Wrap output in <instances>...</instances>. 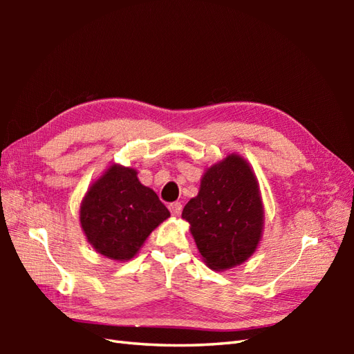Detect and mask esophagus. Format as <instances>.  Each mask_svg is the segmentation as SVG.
<instances>
[{"label":"esophagus","instance_id":"obj_1","mask_svg":"<svg viewBox=\"0 0 354 354\" xmlns=\"http://www.w3.org/2000/svg\"><path fill=\"white\" fill-rule=\"evenodd\" d=\"M169 209H170V213H171V216H175V217H178L179 214H181V209H183V205L179 204V202H173V204H170L169 205Z\"/></svg>","mask_w":354,"mask_h":354}]
</instances>
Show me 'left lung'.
Segmentation results:
<instances>
[{"mask_svg":"<svg viewBox=\"0 0 354 354\" xmlns=\"http://www.w3.org/2000/svg\"><path fill=\"white\" fill-rule=\"evenodd\" d=\"M183 219L205 265L227 270L242 265L259 248L265 227L257 176L243 156L230 153L205 170L198 196L183 209Z\"/></svg>","mask_w":354,"mask_h":354,"instance_id":"8db88e82","label":"left lung"}]
</instances>
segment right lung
<instances>
[{
  "label": "right lung",
  "instance_id": "right-lung-1",
  "mask_svg": "<svg viewBox=\"0 0 354 354\" xmlns=\"http://www.w3.org/2000/svg\"><path fill=\"white\" fill-rule=\"evenodd\" d=\"M137 175V169L111 164L82 199V231L95 252L109 260L133 259L150 232L170 217L156 193Z\"/></svg>",
  "mask_w": 354,
  "mask_h": 354
}]
</instances>
